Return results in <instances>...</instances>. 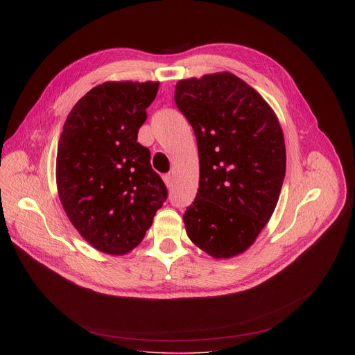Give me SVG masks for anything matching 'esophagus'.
Returning a JSON list of instances; mask_svg holds the SVG:
<instances>
[{"instance_id": "esophagus-1", "label": "esophagus", "mask_w": 355, "mask_h": 355, "mask_svg": "<svg viewBox=\"0 0 355 355\" xmlns=\"http://www.w3.org/2000/svg\"><path fill=\"white\" fill-rule=\"evenodd\" d=\"M164 182H165L168 189H171L173 184H174V175L173 174H165L164 175Z\"/></svg>"}]
</instances>
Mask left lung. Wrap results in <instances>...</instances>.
Instances as JSON below:
<instances>
[{"mask_svg": "<svg viewBox=\"0 0 355 355\" xmlns=\"http://www.w3.org/2000/svg\"><path fill=\"white\" fill-rule=\"evenodd\" d=\"M174 101L194 129L200 158L185 230L216 259L237 256L253 245L281 194L282 128L268 102L229 71L180 80Z\"/></svg>", "mask_w": 355, "mask_h": 355, "instance_id": "8db88e82", "label": "left lung"}]
</instances>
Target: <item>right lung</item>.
<instances>
[{"label": "right lung", "instance_id": "obj_1", "mask_svg": "<svg viewBox=\"0 0 355 355\" xmlns=\"http://www.w3.org/2000/svg\"><path fill=\"white\" fill-rule=\"evenodd\" d=\"M158 82H106L90 89L64 122L55 159L62 206L96 250L135 249L166 200L151 153L138 142Z\"/></svg>", "mask_w": 355, "mask_h": 355}]
</instances>
